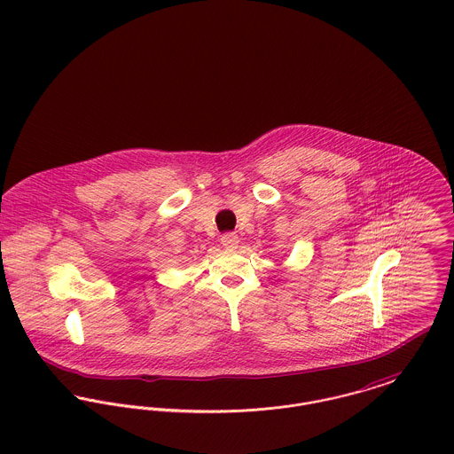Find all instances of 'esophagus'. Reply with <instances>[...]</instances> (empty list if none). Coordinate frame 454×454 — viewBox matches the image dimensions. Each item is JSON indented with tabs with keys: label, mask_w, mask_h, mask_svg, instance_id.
<instances>
[{
	"label": "esophagus",
	"mask_w": 454,
	"mask_h": 454,
	"mask_svg": "<svg viewBox=\"0 0 454 454\" xmlns=\"http://www.w3.org/2000/svg\"><path fill=\"white\" fill-rule=\"evenodd\" d=\"M239 237L235 235V233H224L223 237H221V244H223V247L224 249H230V251H233V249H237L239 247Z\"/></svg>",
	"instance_id": "esophagus-1"
}]
</instances>
